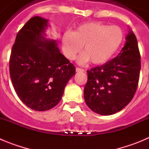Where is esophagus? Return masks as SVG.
Returning <instances> with one entry per match:
<instances>
[{
	"mask_svg": "<svg viewBox=\"0 0 149 149\" xmlns=\"http://www.w3.org/2000/svg\"><path fill=\"white\" fill-rule=\"evenodd\" d=\"M76 72H84V69H83V68H78V67H77V68H76Z\"/></svg>",
	"mask_w": 149,
	"mask_h": 149,
	"instance_id": "esophagus-1",
	"label": "esophagus"
}]
</instances>
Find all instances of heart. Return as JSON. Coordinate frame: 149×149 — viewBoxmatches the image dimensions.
Masks as SVG:
<instances>
[{"label":"heart","mask_w":149,"mask_h":149,"mask_svg":"<svg viewBox=\"0 0 149 149\" xmlns=\"http://www.w3.org/2000/svg\"><path fill=\"white\" fill-rule=\"evenodd\" d=\"M125 34L119 26H110L98 22L81 24L73 33L67 31L62 38L63 52L68 60H74L81 51L79 63L91 60L93 64H104L120 48Z\"/></svg>","instance_id":"b5f03b06"}]
</instances>
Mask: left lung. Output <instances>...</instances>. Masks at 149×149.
I'll use <instances>...</instances> for the list:
<instances>
[{
	"mask_svg": "<svg viewBox=\"0 0 149 149\" xmlns=\"http://www.w3.org/2000/svg\"><path fill=\"white\" fill-rule=\"evenodd\" d=\"M115 58L87 71L84 99L93 112L112 115L127 106L137 89L141 68L140 53L132 31Z\"/></svg>",
	"mask_w": 149,
	"mask_h": 149,
	"instance_id": "left-lung-1",
	"label": "left lung"
}]
</instances>
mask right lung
<instances>
[{"label": "right lung", "mask_w": 149, "mask_h": 149, "mask_svg": "<svg viewBox=\"0 0 149 149\" xmlns=\"http://www.w3.org/2000/svg\"><path fill=\"white\" fill-rule=\"evenodd\" d=\"M48 20L33 17L18 32L10 57V74L18 98L37 111L60 101L75 67L60 52L55 41L45 39Z\"/></svg>", "instance_id": "1"}]
</instances>
